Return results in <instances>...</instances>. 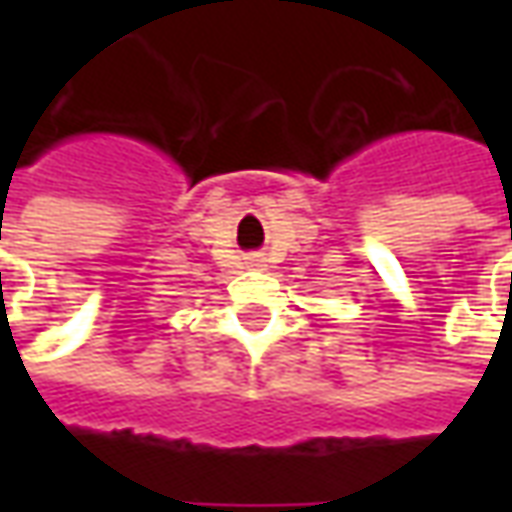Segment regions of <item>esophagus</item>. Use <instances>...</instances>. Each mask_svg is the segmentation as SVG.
<instances>
[{
  "mask_svg": "<svg viewBox=\"0 0 512 512\" xmlns=\"http://www.w3.org/2000/svg\"><path fill=\"white\" fill-rule=\"evenodd\" d=\"M246 263H249V266H260L263 260H260V257H257V255H252V257H246Z\"/></svg>",
  "mask_w": 512,
  "mask_h": 512,
  "instance_id": "esophagus-1",
  "label": "esophagus"
}]
</instances>
